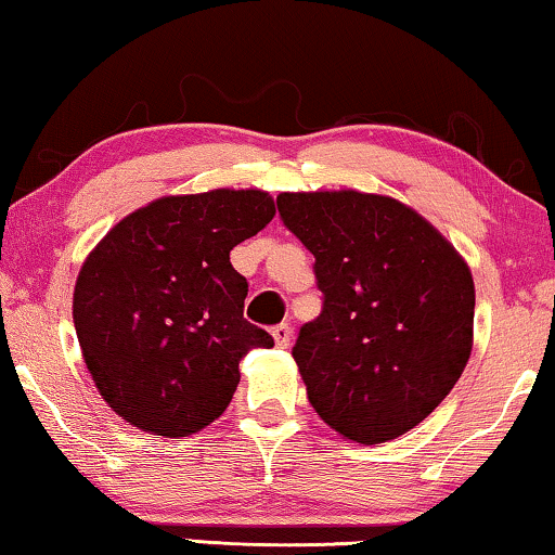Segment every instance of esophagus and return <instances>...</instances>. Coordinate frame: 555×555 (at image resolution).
<instances>
[{
	"label": "esophagus",
	"mask_w": 555,
	"mask_h": 555,
	"mask_svg": "<svg viewBox=\"0 0 555 555\" xmlns=\"http://www.w3.org/2000/svg\"><path fill=\"white\" fill-rule=\"evenodd\" d=\"M272 337H275L278 348H287V345H291V340H293V327L287 323H280V325L272 327Z\"/></svg>",
	"instance_id": "34e87169"
}]
</instances>
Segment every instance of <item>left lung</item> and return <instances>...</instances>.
Listing matches in <instances>:
<instances>
[{
	"mask_svg": "<svg viewBox=\"0 0 555 555\" xmlns=\"http://www.w3.org/2000/svg\"><path fill=\"white\" fill-rule=\"evenodd\" d=\"M278 212L315 258L323 293V310L293 348L312 408L356 443L403 436L436 411L470 358L468 264L392 197L283 192Z\"/></svg>",
	"mask_w": 555,
	"mask_h": 555,
	"instance_id": "1",
	"label": "left lung"
}]
</instances>
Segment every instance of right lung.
<instances>
[{"mask_svg": "<svg viewBox=\"0 0 555 555\" xmlns=\"http://www.w3.org/2000/svg\"><path fill=\"white\" fill-rule=\"evenodd\" d=\"M275 218L260 190L163 197L127 215L85 260L75 331L107 405L134 428L182 438L230 405L240 360L272 348L243 318L230 250Z\"/></svg>", "mask_w": 555, "mask_h": 555, "instance_id": "1", "label": "right lung"}]
</instances>
